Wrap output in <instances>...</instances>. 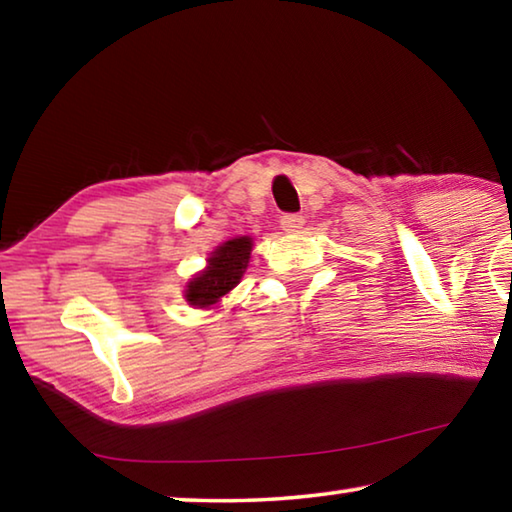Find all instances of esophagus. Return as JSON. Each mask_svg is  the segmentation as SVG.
Returning a JSON list of instances; mask_svg holds the SVG:
<instances>
[{"mask_svg":"<svg viewBox=\"0 0 512 512\" xmlns=\"http://www.w3.org/2000/svg\"><path fill=\"white\" fill-rule=\"evenodd\" d=\"M280 225H282L284 232H289V235H296V232L302 230V225H305V219H302L300 214H287V216H282Z\"/></svg>","mask_w":512,"mask_h":512,"instance_id":"34e87169","label":"esophagus"}]
</instances>
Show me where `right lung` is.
Masks as SVG:
<instances>
[{
    "mask_svg": "<svg viewBox=\"0 0 512 512\" xmlns=\"http://www.w3.org/2000/svg\"><path fill=\"white\" fill-rule=\"evenodd\" d=\"M250 253H253V237H235L216 246L207 257L203 271H198L185 284L183 296L187 305L194 309H212L219 305L221 298L228 296L244 277Z\"/></svg>",
    "mask_w": 512,
    "mask_h": 512,
    "instance_id": "1",
    "label": "right lung"
}]
</instances>
